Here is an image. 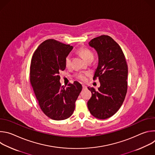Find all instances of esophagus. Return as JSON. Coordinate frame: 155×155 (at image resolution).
<instances>
[{
    "instance_id": "obj_1",
    "label": "esophagus",
    "mask_w": 155,
    "mask_h": 155,
    "mask_svg": "<svg viewBox=\"0 0 155 155\" xmlns=\"http://www.w3.org/2000/svg\"><path fill=\"white\" fill-rule=\"evenodd\" d=\"M82 87H83V90L86 89V88H87V86H86L84 84H82Z\"/></svg>"
}]
</instances>
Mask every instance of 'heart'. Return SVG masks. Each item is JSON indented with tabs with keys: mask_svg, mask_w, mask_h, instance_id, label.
I'll return each instance as SVG.
<instances>
[{
	"mask_svg": "<svg viewBox=\"0 0 155 155\" xmlns=\"http://www.w3.org/2000/svg\"><path fill=\"white\" fill-rule=\"evenodd\" d=\"M78 52L86 61H88L89 59H93V57H94L93 53L90 49L86 48H81L78 50ZM65 65L67 66V67H69V66L70 65V64H71V56L69 55H68L67 57L65 58ZM87 75H88V73L81 72V73L78 74L77 75V77L80 80H85L86 78V76Z\"/></svg>",
	"mask_w": 155,
	"mask_h": 155,
	"instance_id": "b5f03b06",
	"label": "heart"
}]
</instances>
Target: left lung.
I'll return each mask as SVG.
<instances>
[{
  "label": "left lung",
  "instance_id": "obj_1",
  "mask_svg": "<svg viewBox=\"0 0 155 155\" xmlns=\"http://www.w3.org/2000/svg\"><path fill=\"white\" fill-rule=\"evenodd\" d=\"M89 45L98 54V64L93 79L99 78L98 90L88 87L92 96L87 102L91 114L101 120L113 116L122 105L127 88V65L118 44L110 36L92 39Z\"/></svg>",
  "mask_w": 155,
  "mask_h": 155
}]
</instances>
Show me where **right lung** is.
<instances>
[{"instance_id": "right-lung-1", "label": "right lung", "mask_w": 155, "mask_h": 155, "mask_svg": "<svg viewBox=\"0 0 155 155\" xmlns=\"http://www.w3.org/2000/svg\"><path fill=\"white\" fill-rule=\"evenodd\" d=\"M73 49L53 39L42 42L34 52L30 67V80L40 108L54 120L69 118L82 86L75 81L67 87L60 83L59 72L65 69V59Z\"/></svg>"}]
</instances>
